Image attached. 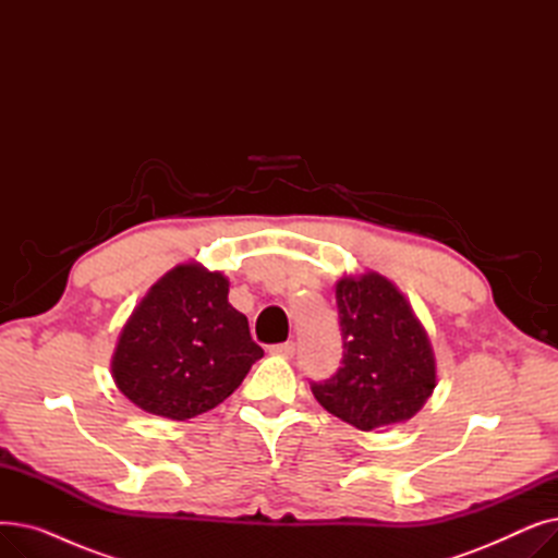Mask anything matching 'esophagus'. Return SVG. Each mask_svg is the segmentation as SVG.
Listing matches in <instances>:
<instances>
[{"label": "esophagus", "instance_id": "1", "mask_svg": "<svg viewBox=\"0 0 558 558\" xmlns=\"http://www.w3.org/2000/svg\"><path fill=\"white\" fill-rule=\"evenodd\" d=\"M274 355H280V357H294L296 353V343L294 341H284V343H278L271 348Z\"/></svg>", "mask_w": 558, "mask_h": 558}]
</instances>
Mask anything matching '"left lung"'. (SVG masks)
I'll return each mask as SVG.
<instances>
[{"mask_svg": "<svg viewBox=\"0 0 558 558\" xmlns=\"http://www.w3.org/2000/svg\"><path fill=\"white\" fill-rule=\"evenodd\" d=\"M335 294L343 357L330 379L312 383L318 404L362 432L416 416L436 387V360L412 305L375 271L343 276Z\"/></svg>", "mask_w": 558, "mask_h": 558, "instance_id": "left-lung-1", "label": "left lung"}]
</instances>
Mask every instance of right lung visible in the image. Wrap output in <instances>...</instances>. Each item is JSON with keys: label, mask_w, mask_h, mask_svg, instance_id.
Segmentation results:
<instances>
[{"label": "right lung", "mask_w": 558, "mask_h": 558, "mask_svg": "<svg viewBox=\"0 0 558 558\" xmlns=\"http://www.w3.org/2000/svg\"><path fill=\"white\" fill-rule=\"evenodd\" d=\"M262 355L246 316L228 303V278L187 262L133 310L110 371L146 414L187 421L223 402Z\"/></svg>", "instance_id": "right-lung-1"}]
</instances>
